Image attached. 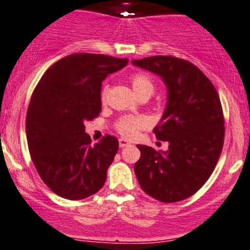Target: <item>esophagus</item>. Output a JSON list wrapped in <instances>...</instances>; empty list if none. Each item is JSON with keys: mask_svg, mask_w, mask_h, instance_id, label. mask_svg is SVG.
Returning <instances> with one entry per match:
<instances>
[{"mask_svg": "<svg viewBox=\"0 0 250 250\" xmlns=\"http://www.w3.org/2000/svg\"><path fill=\"white\" fill-rule=\"evenodd\" d=\"M118 142H120V147L121 148H125V147H127V146L130 145L129 142H128L127 139H125V138H120V141H118Z\"/></svg>", "mask_w": 250, "mask_h": 250, "instance_id": "34e87169", "label": "esophagus"}]
</instances>
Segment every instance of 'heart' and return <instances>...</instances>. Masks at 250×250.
I'll return each mask as SVG.
<instances>
[{
	"label": "heart",
	"mask_w": 250,
	"mask_h": 250,
	"mask_svg": "<svg viewBox=\"0 0 250 250\" xmlns=\"http://www.w3.org/2000/svg\"><path fill=\"white\" fill-rule=\"evenodd\" d=\"M130 83H132V87H133L134 92L139 98L145 97V96L150 97L156 91L154 81L150 78V76H148L147 73H143V72L134 73L130 77ZM107 96H108V86H103L102 91H101V102L104 103L107 101ZM148 125H149V121L146 117L128 116L117 121L114 128L121 136L125 137V138H136L139 132L146 129Z\"/></svg>",
	"instance_id": "obj_1"
}]
</instances>
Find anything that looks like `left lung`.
<instances>
[{
    "label": "left lung",
    "mask_w": 250,
    "mask_h": 250,
    "mask_svg": "<svg viewBox=\"0 0 250 250\" xmlns=\"http://www.w3.org/2000/svg\"><path fill=\"white\" fill-rule=\"evenodd\" d=\"M132 63L161 76L167 84V108L153 132L169 143L167 152L137 146L141 158L134 173L142 189L157 201H183L208 181L223 149L219 96L203 72L182 58L153 56Z\"/></svg>",
    "instance_id": "1"
}]
</instances>
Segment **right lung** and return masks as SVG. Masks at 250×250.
<instances>
[{
  "label": "right lung",
  "instance_id": "add662e5",
  "mask_svg": "<svg viewBox=\"0 0 250 250\" xmlns=\"http://www.w3.org/2000/svg\"><path fill=\"white\" fill-rule=\"evenodd\" d=\"M127 63V58L76 53L52 64L36 86L27 109V143L41 179L60 197L84 199L104 184L118 139L105 134L91 145L84 123L100 116L103 80Z\"/></svg>",
  "mask_w": 250,
  "mask_h": 250
}]
</instances>
